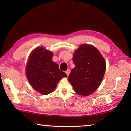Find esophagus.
Returning a JSON list of instances; mask_svg holds the SVG:
<instances>
[{
    "instance_id": "34e87169",
    "label": "esophagus",
    "mask_w": 131,
    "mask_h": 131,
    "mask_svg": "<svg viewBox=\"0 0 131 131\" xmlns=\"http://www.w3.org/2000/svg\"><path fill=\"white\" fill-rule=\"evenodd\" d=\"M70 70H69V69H68V70L66 71V74L68 76H69V74H70Z\"/></svg>"
}]
</instances>
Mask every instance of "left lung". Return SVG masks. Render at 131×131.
<instances>
[{
    "instance_id": "8db88e82",
    "label": "left lung",
    "mask_w": 131,
    "mask_h": 131,
    "mask_svg": "<svg viewBox=\"0 0 131 131\" xmlns=\"http://www.w3.org/2000/svg\"><path fill=\"white\" fill-rule=\"evenodd\" d=\"M75 68L71 69L68 81L75 92L87 96L93 93L102 82L106 71V62L96 47L82 44L74 53Z\"/></svg>"
}]
</instances>
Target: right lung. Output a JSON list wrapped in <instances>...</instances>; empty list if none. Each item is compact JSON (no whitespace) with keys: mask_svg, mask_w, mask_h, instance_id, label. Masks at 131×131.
I'll use <instances>...</instances> for the list:
<instances>
[{"mask_svg":"<svg viewBox=\"0 0 131 131\" xmlns=\"http://www.w3.org/2000/svg\"><path fill=\"white\" fill-rule=\"evenodd\" d=\"M53 56L51 51L38 47L31 53L26 65V75L30 84L44 95L54 91L58 82L63 77H67L52 61Z\"/></svg>","mask_w":131,"mask_h":131,"instance_id":"obj_1","label":"right lung"}]
</instances>
